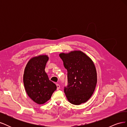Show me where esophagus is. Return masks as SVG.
Instances as JSON below:
<instances>
[{
	"label": "esophagus",
	"instance_id": "obj_1",
	"mask_svg": "<svg viewBox=\"0 0 127 127\" xmlns=\"http://www.w3.org/2000/svg\"><path fill=\"white\" fill-rule=\"evenodd\" d=\"M56 85H57V90H59L60 89V85H59L58 84H57Z\"/></svg>",
	"mask_w": 127,
	"mask_h": 127
}]
</instances>
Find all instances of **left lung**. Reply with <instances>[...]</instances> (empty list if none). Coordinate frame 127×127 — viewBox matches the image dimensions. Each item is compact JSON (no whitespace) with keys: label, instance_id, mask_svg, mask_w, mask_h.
I'll return each instance as SVG.
<instances>
[{"label":"left lung","instance_id":"8db88e82","mask_svg":"<svg viewBox=\"0 0 127 127\" xmlns=\"http://www.w3.org/2000/svg\"><path fill=\"white\" fill-rule=\"evenodd\" d=\"M59 57L68 72V85L64 92L68 101L74 105L85 103L93 95L97 83L93 61L81 51L61 53Z\"/></svg>","mask_w":127,"mask_h":127}]
</instances>
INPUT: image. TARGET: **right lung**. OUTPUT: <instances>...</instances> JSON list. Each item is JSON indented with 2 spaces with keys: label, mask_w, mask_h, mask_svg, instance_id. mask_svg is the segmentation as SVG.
Wrapping results in <instances>:
<instances>
[{
  "label": "right lung",
  "mask_w": 127,
  "mask_h": 127,
  "mask_svg": "<svg viewBox=\"0 0 127 127\" xmlns=\"http://www.w3.org/2000/svg\"><path fill=\"white\" fill-rule=\"evenodd\" d=\"M49 60L47 55L33 57L25 67L23 82L29 96L38 104H43L49 100L57 86L50 80L45 71Z\"/></svg>",
  "instance_id": "obj_1"
}]
</instances>
